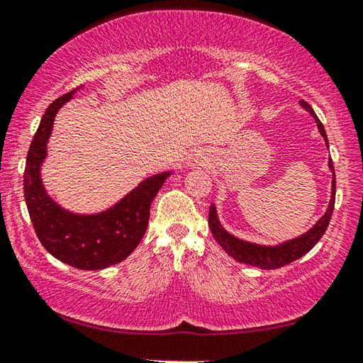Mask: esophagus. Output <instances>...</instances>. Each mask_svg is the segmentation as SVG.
I'll return each instance as SVG.
<instances>
[{
    "mask_svg": "<svg viewBox=\"0 0 363 363\" xmlns=\"http://www.w3.org/2000/svg\"><path fill=\"white\" fill-rule=\"evenodd\" d=\"M203 160H205V158H203V155H200V153H199V155H196V161H203Z\"/></svg>",
    "mask_w": 363,
    "mask_h": 363,
    "instance_id": "34e87169",
    "label": "esophagus"
}]
</instances>
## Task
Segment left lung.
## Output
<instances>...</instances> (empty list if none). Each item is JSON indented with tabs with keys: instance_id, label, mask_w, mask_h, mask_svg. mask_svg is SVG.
<instances>
[{
	"instance_id": "1",
	"label": "left lung",
	"mask_w": 363,
	"mask_h": 363,
	"mask_svg": "<svg viewBox=\"0 0 363 363\" xmlns=\"http://www.w3.org/2000/svg\"><path fill=\"white\" fill-rule=\"evenodd\" d=\"M300 106L306 112H310V116L315 118L318 130H320L321 137L324 138V143H326V147L329 148L326 130H324L320 118L316 117L313 107L308 104L306 101H300ZM328 166L333 172L331 199H329V205L321 218L318 220L310 230L305 231V233L296 238H291V240L279 242V245H257V242L245 241L241 240V238L231 235L228 230L223 228V225L220 223L218 213H216L215 203H212L210 205V212H208V226L210 230H212V235L216 240V242H218V245L223 247V250L228 252L235 261L241 264H250L252 267L266 269V270L284 267L286 264L294 262L301 256H305V254L308 251H311L313 246L321 240V236L328 228L329 220H331V215L334 210V200H336V172H334L333 160L328 161Z\"/></svg>"
}]
</instances>
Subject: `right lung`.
<instances>
[{"instance_id": "obj_1", "label": "right lung", "mask_w": 363, "mask_h": 363, "mask_svg": "<svg viewBox=\"0 0 363 363\" xmlns=\"http://www.w3.org/2000/svg\"><path fill=\"white\" fill-rule=\"evenodd\" d=\"M79 89L58 97L43 112L27 153L24 197L37 238L53 257L81 270H101L135 251L147 231L150 205L172 171L145 177L118 202L96 213L72 212L48 196L40 172L48 138L57 112Z\"/></svg>"}]
</instances>
